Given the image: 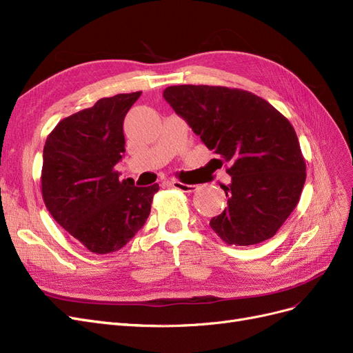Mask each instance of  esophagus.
<instances>
[{
  "label": "esophagus",
  "mask_w": 353,
  "mask_h": 353,
  "mask_svg": "<svg viewBox=\"0 0 353 353\" xmlns=\"http://www.w3.org/2000/svg\"><path fill=\"white\" fill-rule=\"evenodd\" d=\"M172 185H173L174 189H179L181 192H193V190H196L195 185H186V183H183V181L174 180V181H172Z\"/></svg>",
  "instance_id": "obj_1"
}]
</instances>
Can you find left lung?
Returning <instances> with one entry per match:
<instances>
[{
	"instance_id": "obj_1",
	"label": "left lung",
	"mask_w": 353,
	"mask_h": 353,
	"mask_svg": "<svg viewBox=\"0 0 353 353\" xmlns=\"http://www.w3.org/2000/svg\"><path fill=\"white\" fill-rule=\"evenodd\" d=\"M232 176L223 186L227 208L211 229L227 245L249 246L272 237L298 205L305 160L290 121L265 99L242 89L168 86L163 92Z\"/></svg>"
}]
</instances>
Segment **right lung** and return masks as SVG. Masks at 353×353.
<instances>
[{
	"label": "right lung",
	"mask_w": 353,
	"mask_h": 353,
	"mask_svg": "<svg viewBox=\"0 0 353 353\" xmlns=\"http://www.w3.org/2000/svg\"><path fill=\"white\" fill-rule=\"evenodd\" d=\"M142 92L101 98L63 119L43 146L42 198L52 219L94 254L116 252L138 233L160 189L119 179L123 121Z\"/></svg>",
	"instance_id": "obj_1"
}]
</instances>
